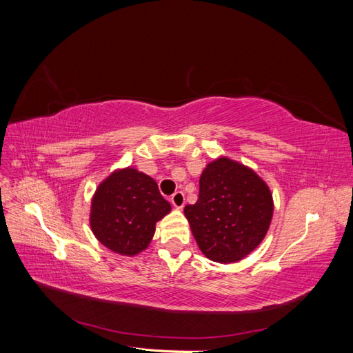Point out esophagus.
Masks as SVG:
<instances>
[{
	"instance_id": "34e87169",
	"label": "esophagus",
	"mask_w": 353,
	"mask_h": 353,
	"mask_svg": "<svg viewBox=\"0 0 353 353\" xmlns=\"http://www.w3.org/2000/svg\"><path fill=\"white\" fill-rule=\"evenodd\" d=\"M170 203H172V206L175 209H183L185 205V197L184 193H181V191H176V193L170 197Z\"/></svg>"
}]
</instances>
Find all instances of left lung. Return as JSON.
Here are the masks:
<instances>
[{"label":"left lung","instance_id":"8db88e82","mask_svg":"<svg viewBox=\"0 0 353 353\" xmlns=\"http://www.w3.org/2000/svg\"><path fill=\"white\" fill-rule=\"evenodd\" d=\"M199 184V200L184 208L199 249L213 262L241 261L270 230L274 200L268 184L225 156L206 165Z\"/></svg>","mask_w":353,"mask_h":353}]
</instances>
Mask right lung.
I'll use <instances>...</instances> for the list:
<instances>
[{
  "instance_id": "add662e5",
  "label": "right lung",
  "mask_w": 353,
  "mask_h": 353,
  "mask_svg": "<svg viewBox=\"0 0 353 353\" xmlns=\"http://www.w3.org/2000/svg\"><path fill=\"white\" fill-rule=\"evenodd\" d=\"M157 183L128 166L103 179L91 199L90 227L103 245L122 256H135L150 244L156 223L170 212Z\"/></svg>"
}]
</instances>
